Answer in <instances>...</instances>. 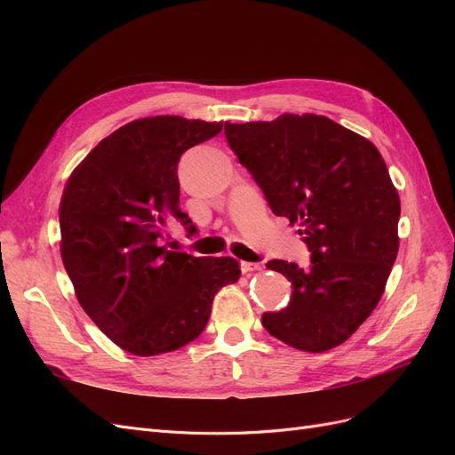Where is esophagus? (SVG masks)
I'll return each instance as SVG.
<instances>
[{
  "label": "esophagus",
  "instance_id": "34e87169",
  "mask_svg": "<svg viewBox=\"0 0 455 455\" xmlns=\"http://www.w3.org/2000/svg\"><path fill=\"white\" fill-rule=\"evenodd\" d=\"M261 264L259 261H241V271L243 273H252V271H259Z\"/></svg>",
  "mask_w": 455,
  "mask_h": 455
}]
</instances>
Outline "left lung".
I'll return each mask as SVG.
<instances>
[{"label": "left lung", "mask_w": 455, "mask_h": 455, "mask_svg": "<svg viewBox=\"0 0 455 455\" xmlns=\"http://www.w3.org/2000/svg\"><path fill=\"white\" fill-rule=\"evenodd\" d=\"M224 134L273 214L299 224L311 252L306 267L267 261L292 283V298L261 324L299 351L339 346L376 309L398 252L401 199L381 154L315 114L226 123Z\"/></svg>", "instance_id": "left-lung-1"}]
</instances>
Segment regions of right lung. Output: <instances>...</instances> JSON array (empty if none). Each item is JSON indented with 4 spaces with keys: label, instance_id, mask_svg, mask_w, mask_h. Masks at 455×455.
Listing matches in <instances>:
<instances>
[{
    "label": "right lung",
    "instance_id": "obj_1",
    "mask_svg": "<svg viewBox=\"0 0 455 455\" xmlns=\"http://www.w3.org/2000/svg\"><path fill=\"white\" fill-rule=\"evenodd\" d=\"M222 123L136 119L92 148L60 201V254L81 307L116 346L151 356L184 347L209 323L220 288L237 283L233 258H197L169 241L196 228L180 211L178 161Z\"/></svg>",
    "mask_w": 455,
    "mask_h": 455
}]
</instances>
